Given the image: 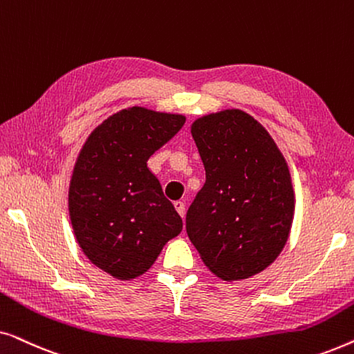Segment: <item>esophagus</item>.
Segmentation results:
<instances>
[{"instance_id": "esophagus-1", "label": "esophagus", "mask_w": 354, "mask_h": 354, "mask_svg": "<svg viewBox=\"0 0 354 354\" xmlns=\"http://www.w3.org/2000/svg\"><path fill=\"white\" fill-rule=\"evenodd\" d=\"M174 206H176V211L178 212V214H180L182 217L185 216V203H183V201H176V203H174Z\"/></svg>"}]
</instances>
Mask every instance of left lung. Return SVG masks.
Here are the masks:
<instances>
[{"mask_svg":"<svg viewBox=\"0 0 354 354\" xmlns=\"http://www.w3.org/2000/svg\"><path fill=\"white\" fill-rule=\"evenodd\" d=\"M192 135L206 182L187 211L188 239L221 279H248L288 239L295 198L287 162L268 130L240 109L195 120Z\"/></svg>","mask_w":354,"mask_h":354,"instance_id":"left-lung-1","label":"left lung"}]
</instances>
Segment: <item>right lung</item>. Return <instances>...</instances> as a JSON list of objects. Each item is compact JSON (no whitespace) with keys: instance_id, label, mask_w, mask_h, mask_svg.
I'll use <instances>...</instances> for the list:
<instances>
[{"instance_id":"right-lung-1","label":"right lung","mask_w":354,"mask_h":354,"mask_svg":"<svg viewBox=\"0 0 354 354\" xmlns=\"http://www.w3.org/2000/svg\"><path fill=\"white\" fill-rule=\"evenodd\" d=\"M183 124V115L133 106L98 125L79 154L69 188L72 227L86 258L115 279L147 272L182 232V217L147 162Z\"/></svg>"}]
</instances>
